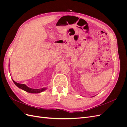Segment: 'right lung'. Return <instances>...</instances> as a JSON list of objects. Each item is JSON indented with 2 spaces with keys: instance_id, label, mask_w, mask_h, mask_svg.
<instances>
[{
  "instance_id": "right-lung-1",
  "label": "right lung",
  "mask_w": 127,
  "mask_h": 127,
  "mask_svg": "<svg viewBox=\"0 0 127 127\" xmlns=\"http://www.w3.org/2000/svg\"><path fill=\"white\" fill-rule=\"evenodd\" d=\"M13 81L14 83L16 85L18 88H21V89L24 90L28 93H41V92H43L45 91L47 88H39V89H33V88H30L29 87L25 85V84H19L16 83V82H15L14 80H13Z\"/></svg>"
}]
</instances>
